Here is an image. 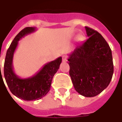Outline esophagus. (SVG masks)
<instances>
[{"label":"esophagus","instance_id":"34e87169","mask_svg":"<svg viewBox=\"0 0 122 122\" xmlns=\"http://www.w3.org/2000/svg\"><path fill=\"white\" fill-rule=\"evenodd\" d=\"M63 61H66V56H63Z\"/></svg>","mask_w":122,"mask_h":122}]
</instances>
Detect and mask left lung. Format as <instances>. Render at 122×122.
I'll return each mask as SVG.
<instances>
[{
	"instance_id": "8db88e82",
	"label": "left lung",
	"mask_w": 122,
	"mask_h": 122,
	"mask_svg": "<svg viewBox=\"0 0 122 122\" xmlns=\"http://www.w3.org/2000/svg\"><path fill=\"white\" fill-rule=\"evenodd\" d=\"M88 38L76 46L68 59L74 89L86 97L101 93L110 84L114 72L112 51L100 33L85 27Z\"/></svg>"
}]
</instances>
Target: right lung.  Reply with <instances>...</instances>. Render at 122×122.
Masks as SVG:
<instances>
[{
  "label": "right lung",
  "mask_w": 122,
  "mask_h": 122,
  "mask_svg": "<svg viewBox=\"0 0 122 122\" xmlns=\"http://www.w3.org/2000/svg\"><path fill=\"white\" fill-rule=\"evenodd\" d=\"M36 30V27H29L21 30L7 50L4 61V78L10 92L15 96L25 101L40 99L48 93L50 90L53 76L58 71L62 61V57H59L54 61L48 62L36 74L27 78H21L15 73L13 68V57L18 42L21 38Z\"/></svg>",
  "instance_id": "add662e5"
}]
</instances>
